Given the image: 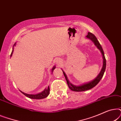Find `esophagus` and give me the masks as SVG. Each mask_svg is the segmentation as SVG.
<instances>
[{"label":"esophagus","instance_id":"obj_1","mask_svg":"<svg viewBox=\"0 0 121 121\" xmlns=\"http://www.w3.org/2000/svg\"><path fill=\"white\" fill-rule=\"evenodd\" d=\"M56 64H57V65H60V60H58L56 61Z\"/></svg>","mask_w":121,"mask_h":121}]
</instances>
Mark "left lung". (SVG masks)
<instances>
[{
    "instance_id": "obj_1",
    "label": "left lung",
    "mask_w": 121,
    "mask_h": 121,
    "mask_svg": "<svg viewBox=\"0 0 121 121\" xmlns=\"http://www.w3.org/2000/svg\"><path fill=\"white\" fill-rule=\"evenodd\" d=\"M86 38H87V39H90V40H91L92 41V42L94 43V44L96 46L97 48L100 51V52L101 53L102 56V58H103V65H102V68L101 70V72H100V73H99V75L97 76V77L94 80L91 81V82H87V83L84 84H82V85H81L79 86L73 85V84H72L71 82H69V81L68 80V79L65 73L62 69L63 71V73L64 74V77L65 78L66 80H67V82L69 88L71 90L74 91H78V92L90 90V89L93 88L94 87H95V86L99 83V82L101 80V79H102V78L103 77L104 74V73H105L106 67V59H105V55H104L103 49H102L100 43H99L98 40H97L96 37H95V36L94 35H93L91 32H88L87 35L86 36Z\"/></svg>"
}]
</instances>
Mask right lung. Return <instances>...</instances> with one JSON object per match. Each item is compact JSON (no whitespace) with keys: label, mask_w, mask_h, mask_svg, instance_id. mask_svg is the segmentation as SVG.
I'll return each instance as SVG.
<instances>
[{"label":"right lung","mask_w":121,"mask_h":121,"mask_svg":"<svg viewBox=\"0 0 121 121\" xmlns=\"http://www.w3.org/2000/svg\"><path fill=\"white\" fill-rule=\"evenodd\" d=\"M15 45H16V43L14 44V46H15ZM13 52H14V48H13V51H12V52H11V53L10 57H11V56H12ZM55 68H56V66H54V67H53V68L52 69V73H53V72L54 69ZM49 90H50V89H49V87L48 86V87L47 89H44V90L42 92H40V93L37 94H35V95H34V94H27L24 93V92H23L22 91H21V92H22V93L24 94V95H25L26 96L29 97V98L33 99H42L46 98V97H47L48 96V95L49 94Z\"/></svg>","instance_id":"add662e5"}]
</instances>
